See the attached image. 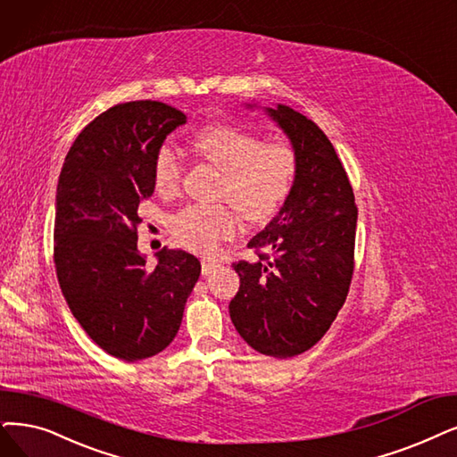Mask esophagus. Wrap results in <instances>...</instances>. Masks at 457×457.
<instances>
[{"label":"esophagus","instance_id":"34e87169","mask_svg":"<svg viewBox=\"0 0 457 457\" xmlns=\"http://www.w3.org/2000/svg\"><path fill=\"white\" fill-rule=\"evenodd\" d=\"M219 268L217 262H212V261H206L203 259V276H210L212 271H215Z\"/></svg>","mask_w":457,"mask_h":457}]
</instances>
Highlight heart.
Returning a JSON list of instances; mask_svg holds the SVG:
<instances>
[{"instance_id": "obj_1", "label": "heart", "mask_w": 457, "mask_h": 457, "mask_svg": "<svg viewBox=\"0 0 457 457\" xmlns=\"http://www.w3.org/2000/svg\"><path fill=\"white\" fill-rule=\"evenodd\" d=\"M195 150L215 169L223 172L219 196L228 198L234 206L251 219L276 213L292 191L298 161L295 150L283 142H266L242 127L213 123L195 137ZM184 165L170 144L161 145L154 161V184L161 193H172L181 179ZM240 215L225 204H193L170 219L178 242L203 254L217 253L225 240L240 230Z\"/></svg>"}]
</instances>
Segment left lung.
<instances>
[{"label": "left lung", "instance_id": "8db88e82", "mask_svg": "<svg viewBox=\"0 0 457 457\" xmlns=\"http://www.w3.org/2000/svg\"><path fill=\"white\" fill-rule=\"evenodd\" d=\"M262 108L287 135L298 170L281 210L247 244L259 259L232 264L240 290L228 313L254 351L290 358L319 343L345 303L358 210L351 181L319 125L287 104Z\"/></svg>", "mask_w": 457, "mask_h": 457}]
</instances>
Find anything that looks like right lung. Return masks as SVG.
<instances>
[{"label": "right lung", "mask_w": 457, "mask_h": 457, "mask_svg": "<svg viewBox=\"0 0 457 457\" xmlns=\"http://www.w3.org/2000/svg\"><path fill=\"white\" fill-rule=\"evenodd\" d=\"M186 121L159 101L108 108L72 142L58 179L54 262L63 298L84 332L125 361L167 349L200 276L191 253L162 247L148 268L137 245L155 155Z\"/></svg>", "instance_id": "add662e5"}]
</instances>
